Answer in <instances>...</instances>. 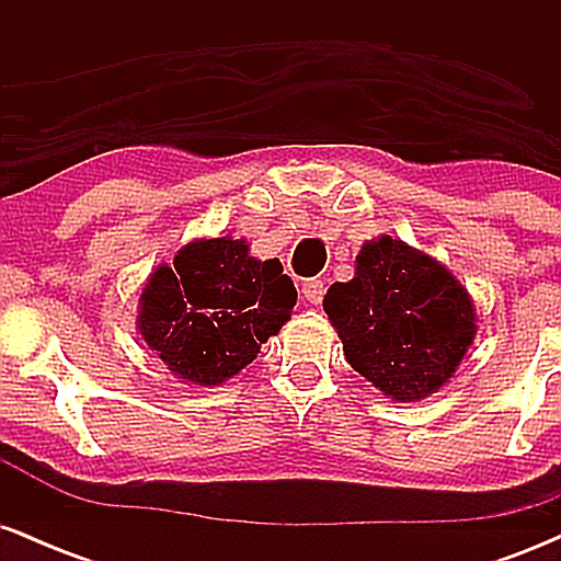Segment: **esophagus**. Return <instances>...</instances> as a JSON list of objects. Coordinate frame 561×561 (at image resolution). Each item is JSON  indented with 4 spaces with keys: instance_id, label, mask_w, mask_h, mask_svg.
<instances>
[{
    "instance_id": "obj_1",
    "label": "esophagus",
    "mask_w": 561,
    "mask_h": 561,
    "mask_svg": "<svg viewBox=\"0 0 561 561\" xmlns=\"http://www.w3.org/2000/svg\"><path fill=\"white\" fill-rule=\"evenodd\" d=\"M302 298H306L311 306H319L321 298H324V282L321 279H306L302 282Z\"/></svg>"
}]
</instances>
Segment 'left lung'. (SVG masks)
Returning a JSON list of instances; mask_svg holds the SVG:
<instances>
[{
    "mask_svg": "<svg viewBox=\"0 0 561 561\" xmlns=\"http://www.w3.org/2000/svg\"><path fill=\"white\" fill-rule=\"evenodd\" d=\"M324 311L347 364L398 403L422 401L454 377L478 334L469 293L440 261L382 234L334 282Z\"/></svg>",
    "mask_w": 561,
    "mask_h": 561,
    "instance_id": "left-lung-1",
    "label": "left lung"
}]
</instances>
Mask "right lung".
<instances>
[{
  "mask_svg": "<svg viewBox=\"0 0 561 561\" xmlns=\"http://www.w3.org/2000/svg\"><path fill=\"white\" fill-rule=\"evenodd\" d=\"M244 240L184 244L139 295L141 340L184 382L214 388L253 362L282 330L298 293L282 263L259 261Z\"/></svg>",
  "mask_w": 561,
  "mask_h": 561,
  "instance_id": "1",
  "label": "right lung"
}]
</instances>
